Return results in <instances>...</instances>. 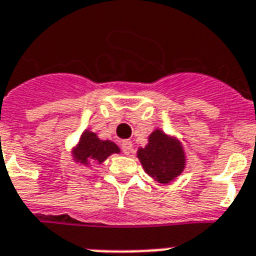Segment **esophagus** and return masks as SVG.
Masks as SVG:
<instances>
[{
    "label": "esophagus",
    "instance_id": "obj_1",
    "mask_svg": "<svg viewBox=\"0 0 256 256\" xmlns=\"http://www.w3.org/2000/svg\"><path fill=\"white\" fill-rule=\"evenodd\" d=\"M120 148H122V152H124L126 156L132 154V142H130V140H124V142L120 144Z\"/></svg>",
    "mask_w": 256,
    "mask_h": 256
}]
</instances>
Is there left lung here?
<instances>
[{"instance_id": "8db88e82", "label": "left lung", "mask_w": 256, "mask_h": 256, "mask_svg": "<svg viewBox=\"0 0 256 256\" xmlns=\"http://www.w3.org/2000/svg\"><path fill=\"white\" fill-rule=\"evenodd\" d=\"M144 171L160 183H170L182 174L186 158L180 142L156 130L148 136V144L136 152Z\"/></svg>"}]
</instances>
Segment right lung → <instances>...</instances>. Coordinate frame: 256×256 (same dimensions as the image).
Listing matches in <instances>:
<instances>
[{"instance_id": "obj_1", "label": "right lung", "mask_w": 256, "mask_h": 256, "mask_svg": "<svg viewBox=\"0 0 256 256\" xmlns=\"http://www.w3.org/2000/svg\"><path fill=\"white\" fill-rule=\"evenodd\" d=\"M120 152V148L112 140H102L96 132L86 130L81 136L77 148H74L73 156L76 162L88 166V164H102L108 156Z\"/></svg>"}]
</instances>
